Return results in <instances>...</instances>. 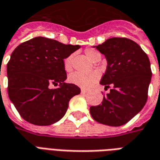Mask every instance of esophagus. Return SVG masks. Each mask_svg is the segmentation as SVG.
Listing matches in <instances>:
<instances>
[{"instance_id":"esophagus-1","label":"esophagus","mask_w":160,"mask_h":160,"mask_svg":"<svg viewBox=\"0 0 160 160\" xmlns=\"http://www.w3.org/2000/svg\"><path fill=\"white\" fill-rule=\"evenodd\" d=\"M80 92H81V94H86L87 92V91L84 90V89H81V91H80Z\"/></svg>"}]
</instances>
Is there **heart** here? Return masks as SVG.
Returning <instances> with one entry per match:
<instances>
[{
  "label": "heart",
  "mask_w": 160,
  "mask_h": 160,
  "mask_svg": "<svg viewBox=\"0 0 160 160\" xmlns=\"http://www.w3.org/2000/svg\"><path fill=\"white\" fill-rule=\"evenodd\" d=\"M86 56L89 60L92 62H95L97 60L101 59L100 53L98 50L93 49H87L85 51ZM72 56H68L66 57L64 61H63V67L64 69L67 72H70L72 70ZM100 74L97 71H93V72H90V73H73L70 74L68 77V80L70 83L76 85L78 87H81V88H89L91 87L94 83H96L98 80H99Z\"/></svg>",
  "instance_id": "1"
}]
</instances>
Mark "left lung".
Masks as SVG:
<instances>
[{"label":"left lung","mask_w":160,"mask_h":160,"mask_svg":"<svg viewBox=\"0 0 160 160\" xmlns=\"http://www.w3.org/2000/svg\"><path fill=\"white\" fill-rule=\"evenodd\" d=\"M105 56L106 71L100 84L112 86L102 104L91 106L98 122L112 127L127 123L142 110L148 100L152 71L148 55L136 42L125 38H109L94 46Z\"/></svg>","instance_id":"8db88e82"}]
</instances>
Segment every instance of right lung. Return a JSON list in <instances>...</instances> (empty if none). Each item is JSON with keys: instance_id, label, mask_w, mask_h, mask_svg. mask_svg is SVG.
I'll return each mask as SVG.
<instances>
[{"instance_id": "right-lung-1", "label": "right lung", "mask_w": 160, "mask_h": 160, "mask_svg": "<svg viewBox=\"0 0 160 160\" xmlns=\"http://www.w3.org/2000/svg\"><path fill=\"white\" fill-rule=\"evenodd\" d=\"M80 48L36 37L13 50L7 66L8 97L28 122L47 126L58 122L70 99L80 94V87L65 82L63 67L64 59ZM51 84L58 87L51 89Z\"/></svg>"}]
</instances>
